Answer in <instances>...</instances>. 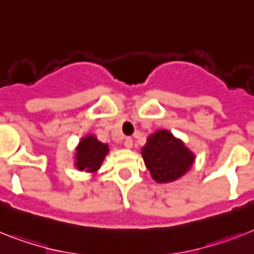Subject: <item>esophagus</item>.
Here are the masks:
<instances>
[{
    "label": "esophagus",
    "instance_id": "obj_1",
    "mask_svg": "<svg viewBox=\"0 0 254 254\" xmlns=\"http://www.w3.org/2000/svg\"><path fill=\"white\" fill-rule=\"evenodd\" d=\"M124 145H125V148L130 149L131 147H133V139H131V138H129V136H127V138H125Z\"/></svg>",
    "mask_w": 254,
    "mask_h": 254
}]
</instances>
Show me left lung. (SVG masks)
Instances as JSON below:
<instances>
[{
  "mask_svg": "<svg viewBox=\"0 0 254 254\" xmlns=\"http://www.w3.org/2000/svg\"><path fill=\"white\" fill-rule=\"evenodd\" d=\"M140 153L152 179L160 184L180 179L195 161V154L167 129H160L148 135Z\"/></svg>",
  "mask_w": 254,
  "mask_h": 254,
  "instance_id": "obj_1",
  "label": "left lung"
}]
</instances>
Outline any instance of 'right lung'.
Returning <instances> with one entry per match:
<instances>
[{
	"label": "right lung",
	"instance_id": "add662e5",
	"mask_svg": "<svg viewBox=\"0 0 254 254\" xmlns=\"http://www.w3.org/2000/svg\"><path fill=\"white\" fill-rule=\"evenodd\" d=\"M110 148L106 143L100 142L94 134H87L79 140L75 148L74 166L79 171L96 174L109 154Z\"/></svg>",
	"mask_w": 254,
	"mask_h": 254
}]
</instances>
